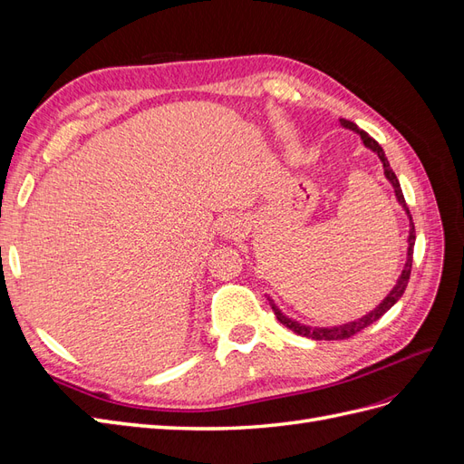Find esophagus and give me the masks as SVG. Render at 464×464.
I'll use <instances>...</instances> for the list:
<instances>
[{
	"mask_svg": "<svg viewBox=\"0 0 464 464\" xmlns=\"http://www.w3.org/2000/svg\"><path fill=\"white\" fill-rule=\"evenodd\" d=\"M220 234L222 236H227V237H236V236H240L242 232H244V224H242V220H237V218H234V217H230V218H224L222 222H220Z\"/></svg>",
	"mask_w": 464,
	"mask_h": 464,
	"instance_id": "obj_1",
	"label": "esophagus"
}]
</instances>
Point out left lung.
<instances>
[{"instance_id":"obj_1","label":"left lung","mask_w":464,"mask_h":464,"mask_svg":"<svg viewBox=\"0 0 464 464\" xmlns=\"http://www.w3.org/2000/svg\"><path fill=\"white\" fill-rule=\"evenodd\" d=\"M341 123L344 125V128H348V130H353V131L360 133V137H362L363 145H366L368 149H372L373 152H377L379 160L383 162V170H385V176H387V179H389L391 184H392V188H395V195H397L399 203L404 207V210H406V213H409V217H411V234H409V257H406V265H404V269H402V273H401V278L397 280L395 288H392V290L389 292V296H387V298H385L382 304H379V305L375 307V310H373L372 314L363 315V317H362V319H358V321L346 323V325H341V327H331V329H317V327L314 329V327H305V325H302V323H298V321H292L290 317H286V315L280 314L278 307H276V305L271 302L273 312H275L276 319H278L280 323H283V325H286L290 331L298 333V334H302V336H307V339H314V341H343V339H350V336H354L356 333H360V331H363V329H366V327H370L372 323H375L379 317L385 315V314L391 310V307L399 302V298H401L402 294H404L406 286H409V278H411V271H412V254H414V240H416V232H414V222H412V215H411L409 207H406V201H404V195H402V189H401L399 179H397L395 172H392V168L389 166V160H387V157H385V152H383L382 145H379L373 137H370L366 131L360 130L358 125H356V123H353V121H348V120H341Z\"/></svg>"}]
</instances>
